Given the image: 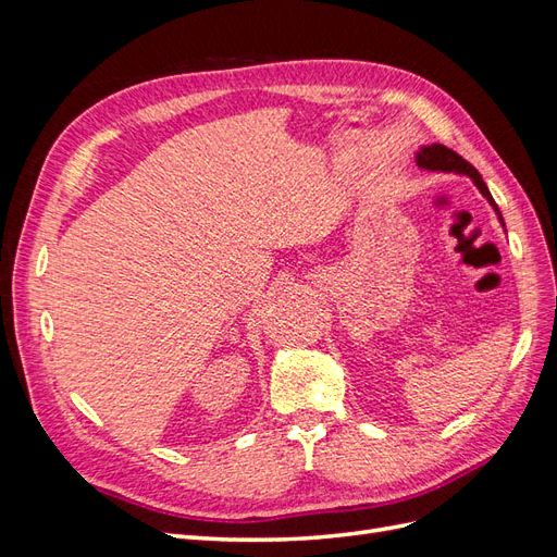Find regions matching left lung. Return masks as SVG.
<instances>
[{"instance_id": "8db88e82", "label": "left lung", "mask_w": 557, "mask_h": 557, "mask_svg": "<svg viewBox=\"0 0 557 557\" xmlns=\"http://www.w3.org/2000/svg\"><path fill=\"white\" fill-rule=\"evenodd\" d=\"M416 162H418V166L420 170H430V172H455V174H465V176H469L471 181L476 183V188L481 190V195L491 201V207L497 211V215H499V223L504 225V221H502V213H499V209H497V205H495V199H493V195H491V190H487V185L483 183V178H481V174L474 170V166H471L462 156H458L455 153V150H450V148H446V146H442V144H432V146H423L416 153Z\"/></svg>"}]
</instances>
